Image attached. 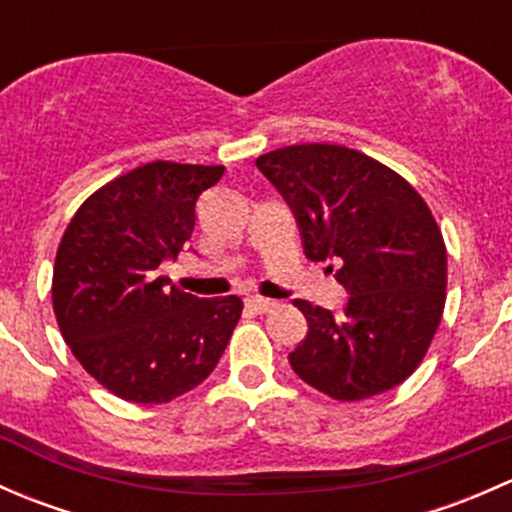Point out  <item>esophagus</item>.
Returning <instances> with one entry per match:
<instances>
[{
  "instance_id": "34e87169",
  "label": "esophagus",
  "mask_w": 512,
  "mask_h": 512,
  "mask_svg": "<svg viewBox=\"0 0 512 512\" xmlns=\"http://www.w3.org/2000/svg\"><path fill=\"white\" fill-rule=\"evenodd\" d=\"M245 307L255 314H265L275 307V302H272V299H265V297H247Z\"/></svg>"
}]
</instances>
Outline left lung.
Instances as JSON below:
<instances>
[{
    "mask_svg": "<svg viewBox=\"0 0 512 512\" xmlns=\"http://www.w3.org/2000/svg\"><path fill=\"white\" fill-rule=\"evenodd\" d=\"M297 220L304 255L347 289L339 317L297 299L307 334L294 374L322 394L359 401L409 379L446 302V245L431 210L401 175L329 143L255 160Z\"/></svg>",
    "mask_w": 512,
    "mask_h": 512,
    "instance_id": "obj_1",
    "label": "left lung"
}]
</instances>
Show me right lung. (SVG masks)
<instances>
[{"instance_id": "1", "label": "right lung", "mask_w": 512, "mask_h": 512, "mask_svg": "<svg viewBox=\"0 0 512 512\" xmlns=\"http://www.w3.org/2000/svg\"><path fill=\"white\" fill-rule=\"evenodd\" d=\"M223 165L156 160L96 190L54 265V312L86 371L133 404H165L203 384L223 356L242 299H200L158 277L188 245L198 198Z\"/></svg>"}]
</instances>
